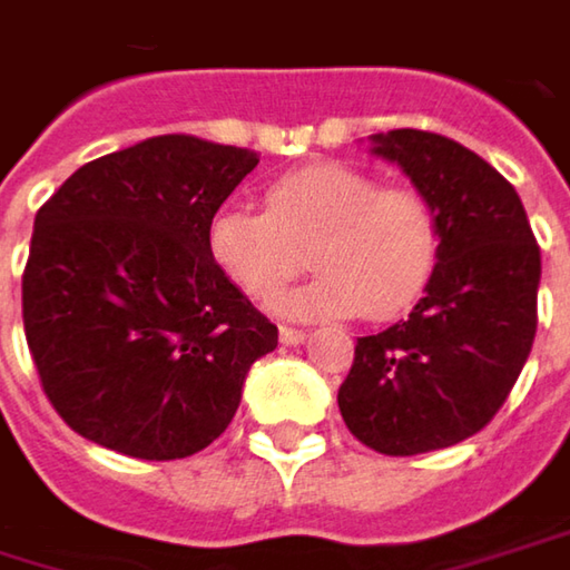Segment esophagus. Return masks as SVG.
Instances as JSON below:
<instances>
[{"mask_svg": "<svg viewBox=\"0 0 570 570\" xmlns=\"http://www.w3.org/2000/svg\"><path fill=\"white\" fill-rule=\"evenodd\" d=\"M306 338V328H296V325H281V342L284 345H299Z\"/></svg>", "mask_w": 570, "mask_h": 570, "instance_id": "34e87169", "label": "esophagus"}]
</instances>
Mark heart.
Segmentation results:
<instances>
[{
  "instance_id": "1",
  "label": "heart",
  "mask_w": 570,
  "mask_h": 570,
  "mask_svg": "<svg viewBox=\"0 0 570 570\" xmlns=\"http://www.w3.org/2000/svg\"><path fill=\"white\" fill-rule=\"evenodd\" d=\"M206 245L218 271L257 303L313 264L316 281L284 299V313L386 322L413 309L435 281L442 218L413 186H384L345 164H306L267 184L264 209H216Z\"/></svg>"
}]
</instances>
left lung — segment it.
<instances>
[{
	"mask_svg": "<svg viewBox=\"0 0 570 570\" xmlns=\"http://www.w3.org/2000/svg\"><path fill=\"white\" fill-rule=\"evenodd\" d=\"M442 218V264L410 318L354 345L338 410L393 458L449 449L507 403L535 338L542 257L517 189L452 138L374 135Z\"/></svg>",
	"mask_w": 570,
	"mask_h": 570,
	"instance_id": "obj_1",
	"label": "left lung"
}]
</instances>
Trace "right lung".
<instances>
[{"mask_svg":"<svg viewBox=\"0 0 570 570\" xmlns=\"http://www.w3.org/2000/svg\"><path fill=\"white\" fill-rule=\"evenodd\" d=\"M254 167L248 148L160 135L83 164L38 209L24 338L83 439L174 461L228 429L277 325L218 271L206 228Z\"/></svg>","mask_w":570,"mask_h":570,"instance_id":"1","label":"right lung"}]
</instances>
